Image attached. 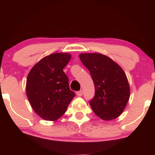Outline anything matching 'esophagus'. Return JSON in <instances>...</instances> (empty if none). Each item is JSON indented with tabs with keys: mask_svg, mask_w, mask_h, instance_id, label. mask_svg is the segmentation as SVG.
Returning <instances> with one entry per match:
<instances>
[{
	"mask_svg": "<svg viewBox=\"0 0 155 155\" xmlns=\"http://www.w3.org/2000/svg\"><path fill=\"white\" fill-rule=\"evenodd\" d=\"M76 95H77L78 96H79V97H81V96H82V95H83V91L82 90H80V91L76 92Z\"/></svg>",
	"mask_w": 155,
	"mask_h": 155,
	"instance_id": "1",
	"label": "esophagus"
}]
</instances>
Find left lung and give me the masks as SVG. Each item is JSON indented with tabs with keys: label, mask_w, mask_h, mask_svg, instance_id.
Segmentation results:
<instances>
[{
	"label": "left lung",
	"mask_w": 155,
	"mask_h": 155,
	"mask_svg": "<svg viewBox=\"0 0 155 155\" xmlns=\"http://www.w3.org/2000/svg\"><path fill=\"white\" fill-rule=\"evenodd\" d=\"M95 84V95L90 101L92 111L104 120L120 116L130 97L127 76L118 64L100 53L80 54Z\"/></svg>",
	"instance_id": "8db88e82"
}]
</instances>
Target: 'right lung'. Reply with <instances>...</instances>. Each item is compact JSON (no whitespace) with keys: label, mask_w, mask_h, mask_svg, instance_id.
<instances>
[{"label":"right lung","mask_w":155,"mask_h":155,"mask_svg":"<svg viewBox=\"0 0 155 155\" xmlns=\"http://www.w3.org/2000/svg\"><path fill=\"white\" fill-rule=\"evenodd\" d=\"M71 58L68 53L49 54L35 64L28 74L27 97L33 109L44 120H58L75 96L63 71Z\"/></svg>","instance_id":"1"}]
</instances>
